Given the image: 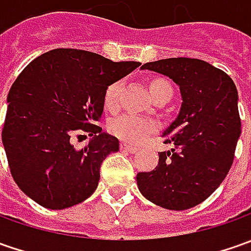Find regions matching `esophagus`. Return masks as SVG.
<instances>
[{
    "instance_id": "esophagus-1",
    "label": "esophagus",
    "mask_w": 251,
    "mask_h": 251,
    "mask_svg": "<svg viewBox=\"0 0 251 251\" xmlns=\"http://www.w3.org/2000/svg\"><path fill=\"white\" fill-rule=\"evenodd\" d=\"M120 148L123 151H127V152H130V153H135V152L138 151V148H137V147H132V145H128V144H124V142H121Z\"/></svg>"
}]
</instances>
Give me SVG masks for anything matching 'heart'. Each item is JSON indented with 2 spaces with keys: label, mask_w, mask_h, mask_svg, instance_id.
<instances>
[{
  "label": "heart",
  "mask_w": 251,
  "mask_h": 251,
  "mask_svg": "<svg viewBox=\"0 0 251 251\" xmlns=\"http://www.w3.org/2000/svg\"><path fill=\"white\" fill-rule=\"evenodd\" d=\"M124 83L121 81L113 82L107 86L103 96V104L107 110H116L120 104V98L123 93ZM148 91L155 101L162 99H170L173 95V88L165 78H151L148 81ZM107 130L111 135L127 144H141L156 131V124L150 119L134 117L128 114H123L114 117L107 123Z\"/></svg>",
  "instance_id": "obj_1"
}]
</instances>
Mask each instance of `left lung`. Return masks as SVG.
<instances>
[{"label":"left lung","instance_id":"1","mask_svg":"<svg viewBox=\"0 0 251 251\" xmlns=\"http://www.w3.org/2000/svg\"><path fill=\"white\" fill-rule=\"evenodd\" d=\"M180 88L181 107L162 137L173 148L158 166L137 175L141 194L166 209L183 211L207 200L226 177L240 137L237 89L222 70L197 58H166L141 67Z\"/></svg>","mask_w":251,"mask_h":251}]
</instances>
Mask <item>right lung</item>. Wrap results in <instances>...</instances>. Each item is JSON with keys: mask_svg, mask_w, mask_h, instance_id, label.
Instances as JSON below:
<instances>
[{"mask_svg": "<svg viewBox=\"0 0 251 251\" xmlns=\"http://www.w3.org/2000/svg\"><path fill=\"white\" fill-rule=\"evenodd\" d=\"M137 61L114 63L96 53L55 49L34 58L11 86L2 144L18 187L39 205L64 209L95 193L100 165L119 140L96 126L107 86ZM92 137L76 150L72 137Z\"/></svg>", "mask_w": 251, "mask_h": 251, "instance_id": "add662e5", "label": "right lung"}]
</instances>
